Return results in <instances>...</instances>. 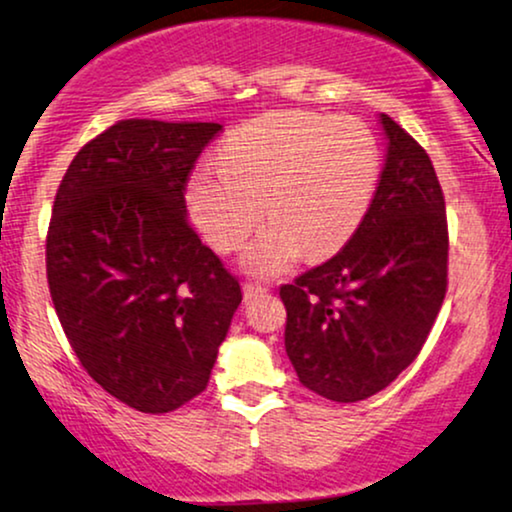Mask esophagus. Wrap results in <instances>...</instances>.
I'll return each mask as SVG.
<instances>
[{
    "instance_id": "obj_1",
    "label": "esophagus",
    "mask_w": 512,
    "mask_h": 512,
    "mask_svg": "<svg viewBox=\"0 0 512 512\" xmlns=\"http://www.w3.org/2000/svg\"><path fill=\"white\" fill-rule=\"evenodd\" d=\"M243 293H245V301H252L255 296L267 293V289H264V286H257V284H243Z\"/></svg>"
}]
</instances>
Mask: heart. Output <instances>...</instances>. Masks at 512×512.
I'll use <instances>...</instances> for the list:
<instances>
[{"instance_id":"b5f03b06","label":"heart","mask_w":512,"mask_h":512,"mask_svg":"<svg viewBox=\"0 0 512 512\" xmlns=\"http://www.w3.org/2000/svg\"><path fill=\"white\" fill-rule=\"evenodd\" d=\"M380 182V146L354 115L274 110L221 144L219 166L187 180L192 221L219 252H231L264 216L274 223L240 255L252 276H276L301 257L325 260L354 238Z\"/></svg>"}]
</instances>
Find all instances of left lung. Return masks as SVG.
Wrapping results in <instances>:
<instances>
[{"label": "left lung", "instance_id": "1", "mask_svg": "<svg viewBox=\"0 0 512 512\" xmlns=\"http://www.w3.org/2000/svg\"><path fill=\"white\" fill-rule=\"evenodd\" d=\"M385 166L366 219L332 260L281 286L298 380L332 402L385 390L419 356L448 289V221L431 158L380 115Z\"/></svg>", "mask_w": 512, "mask_h": 512}]
</instances>
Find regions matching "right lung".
I'll use <instances>...</instances> for the list:
<instances>
[{"mask_svg":"<svg viewBox=\"0 0 512 512\" xmlns=\"http://www.w3.org/2000/svg\"><path fill=\"white\" fill-rule=\"evenodd\" d=\"M219 122L122 120L64 173L48 231V284L93 380L166 414L209 383L243 293L187 221L185 185Z\"/></svg>","mask_w":512,"mask_h":512,"instance_id":"right-lung-1","label":"right lung"}]
</instances>
